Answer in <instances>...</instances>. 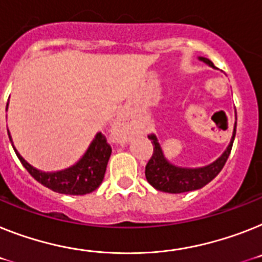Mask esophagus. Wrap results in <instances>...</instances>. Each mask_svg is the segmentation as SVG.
<instances>
[{
    "mask_svg": "<svg viewBox=\"0 0 262 262\" xmlns=\"http://www.w3.org/2000/svg\"><path fill=\"white\" fill-rule=\"evenodd\" d=\"M112 135H113L114 141L117 142V144H124V142L129 140V129H127L126 121H125L122 116L118 117L117 121H116Z\"/></svg>",
    "mask_w": 262,
    "mask_h": 262,
    "instance_id": "1",
    "label": "esophagus"
}]
</instances>
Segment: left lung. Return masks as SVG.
<instances>
[{
    "label": "left lung",
    "mask_w": 262,
    "mask_h": 262,
    "mask_svg": "<svg viewBox=\"0 0 262 262\" xmlns=\"http://www.w3.org/2000/svg\"><path fill=\"white\" fill-rule=\"evenodd\" d=\"M200 60L209 63L210 67L214 68L212 61L205 58V57H201ZM236 126L237 122L234 124L232 141H230L228 149L224 151V155L213 164L199 169L177 168L174 165L169 164L164 158V155H162V150L160 148V144L157 142L156 136H149V138L153 141L151 142L153 144V155H151L150 160L145 166V176H146L148 182L157 190L168 193L192 192V190L200 189L202 186H205L206 184H209L221 172V169L224 168L226 160L229 157L233 141H234V136H236Z\"/></svg>",
    "instance_id": "obj_1"
}]
</instances>
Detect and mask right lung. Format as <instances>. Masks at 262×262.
<instances>
[{
	"label": "right lung",
	"mask_w": 262,
	"mask_h": 262,
	"mask_svg": "<svg viewBox=\"0 0 262 262\" xmlns=\"http://www.w3.org/2000/svg\"><path fill=\"white\" fill-rule=\"evenodd\" d=\"M14 151L21 164L24 165V168L39 184L52 189L53 192L82 195L92 193L101 185L106 172L107 161L112 155V148L107 144L106 137L102 133H98L80 161L72 168L57 173L39 172L36 168H33L32 165L28 164L15 149Z\"/></svg>",
	"instance_id": "1"
}]
</instances>
